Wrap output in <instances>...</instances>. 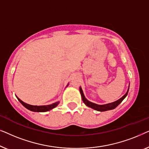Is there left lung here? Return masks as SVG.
<instances>
[{"instance_id": "1", "label": "left lung", "mask_w": 149, "mask_h": 149, "mask_svg": "<svg viewBox=\"0 0 149 149\" xmlns=\"http://www.w3.org/2000/svg\"><path fill=\"white\" fill-rule=\"evenodd\" d=\"M129 88H130V85H129V87H128V89H127V92H126L125 94L124 95L123 97H121V98L118 100L113 102L109 103V104H102V105L97 104L93 103V102H91L89 101L88 100H87L86 97H85L84 93H83V91L82 90L81 87H80V88H79V90H80L81 97H82L83 102H84L85 105L87 106L88 107H90V108H91V109L95 110V111L103 112V111H109V110H113L114 109H115V108L117 107V106L119 104H121V102L125 98L126 96H127L128 91H129Z\"/></svg>"}]
</instances>
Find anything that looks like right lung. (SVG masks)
<instances>
[{"label":"right lung","instance_id":"obj_1","mask_svg":"<svg viewBox=\"0 0 149 149\" xmlns=\"http://www.w3.org/2000/svg\"><path fill=\"white\" fill-rule=\"evenodd\" d=\"M68 85H67V86H68ZM17 98L18 100H19V102L21 103L23 105L24 107L26 108L27 109L30 110V111H33V112H40V113H42V112H47V111H50V110L56 108L57 106L59 104V103H60V102H56L53 103V104H49V105L34 106V105H30V104H28L22 101L19 98V97H17Z\"/></svg>","mask_w":149,"mask_h":149}]
</instances>
